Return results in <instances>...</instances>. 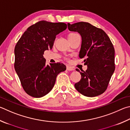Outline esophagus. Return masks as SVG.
I'll return each mask as SVG.
<instances>
[{
  "label": "esophagus",
  "mask_w": 130,
  "mask_h": 130,
  "mask_svg": "<svg viewBox=\"0 0 130 130\" xmlns=\"http://www.w3.org/2000/svg\"><path fill=\"white\" fill-rule=\"evenodd\" d=\"M67 70H69V71H72V70H74L72 67H69V66H67Z\"/></svg>",
  "instance_id": "obj_1"
}]
</instances>
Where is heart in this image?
Here are the masks:
<instances>
[{"label":"heart","instance_id":"1","mask_svg":"<svg viewBox=\"0 0 130 130\" xmlns=\"http://www.w3.org/2000/svg\"><path fill=\"white\" fill-rule=\"evenodd\" d=\"M76 35V34H70L69 35V36H73V35Z\"/></svg>","mask_w":130,"mask_h":130}]
</instances>
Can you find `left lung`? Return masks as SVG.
Wrapping results in <instances>:
<instances>
[{
    "mask_svg": "<svg viewBox=\"0 0 130 130\" xmlns=\"http://www.w3.org/2000/svg\"><path fill=\"white\" fill-rule=\"evenodd\" d=\"M70 31L77 32L82 37L79 57L85 58V72L76 69L81 75L75 84L77 90L89 97L101 95L107 89L115 70V49L109 37L104 30L89 23H68Z\"/></svg>",
    "mask_w": 130,
    "mask_h": 130,
    "instance_id": "8db88e82",
    "label": "left lung"
}]
</instances>
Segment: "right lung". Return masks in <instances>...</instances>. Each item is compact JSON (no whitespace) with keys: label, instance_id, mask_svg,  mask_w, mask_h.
I'll return each instance as SVG.
<instances>
[{"label":"right lung","instance_id":"add662e5","mask_svg":"<svg viewBox=\"0 0 130 130\" xmlns=\"http://www.w3.org/2000/svg\"><path fill=\"white\" fill-rule=\"evenodd\" d=\"M64 23L42 20L27 28L15 47V67L22 87L28 95L40 98L49 93L56 77L66 70L62 63L46 65L44 51L52 49L56 35L65 30Z\"/></svg>","mask_w":130,"mask_h":130}]
</instances>
